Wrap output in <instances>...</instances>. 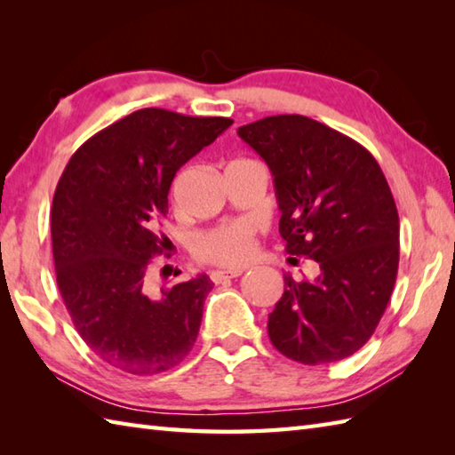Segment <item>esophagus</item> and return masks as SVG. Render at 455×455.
<instances>
[{"label": "esophagus", "instance_id": "obj_1", "mask_svg": "<svg viewBox=\"0 0 455 455\" xmlns=\"http://www.w3.org/2000/svg\"><path fill=\"white\" fill-rule=\"evenodd\" d=\"M243 272H244V269H227V272H212L211 279H212V283H222L225 279H233V277L243 275Z\"/></svg>", "mask_w": 455, "mask_h": 455}]
</instances>
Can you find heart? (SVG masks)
Wrapping results in <instances>:
<instances>
[{
  "label": "heart",
  "instance_id": "b5f03b06",
  "mask_svg": "<svg viewBox=\"0 0 455 455\" xmlns=\"http://www.w3.org/2000/svg\"><path fill=\"white\" fill-rule=\"evenodd\" d=\"M256 254V233L248 220H233L205 230L193 240V256L199 262L220 267H240Z\"/></svg>",
  "mask_w": 455,
  "mask_h": 455
}]
</instances>
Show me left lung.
<instances>
[{"instance_id": "8db88e82", "label": "left lung", "mask_w": 455, "mask_h": 455, "mask_svg": "<svg viewBox=\"0 0 455 455\" xmlns=\"http://www.w3.org/2000/svg\"><path fill=\"white\" fill-rule=\"evenodd\" d=\"M238 137L272 172L287 254L321 267L315 282L283 277L269 340L305 365L344 360L375 332L397 279L399 212L389 183L360 142L303 115L264 117Z\"/></svg>"}]
</instances>
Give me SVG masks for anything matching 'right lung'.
Wrapping results in <instances>:
<instances>
[{
    "instance_id": "add662e5",
    "label": "right lung",
    "mask_w": 455,
    "mask_h": 455,
    "mask_svg": "<svg viewBox=\"0 0 455 455\" xmlns=\"http://www.w3.org/2000/svg\"><path fill=\"white\" fill-rule=\"evenodd\" d=\"M233 119L139 109L93 134L66 164L52 199L56 283L76 331L105 363L132 375L176 367L197 340L207 275L150 293L148 267L176 172Z\"/></svg>"
}]
</instances>
